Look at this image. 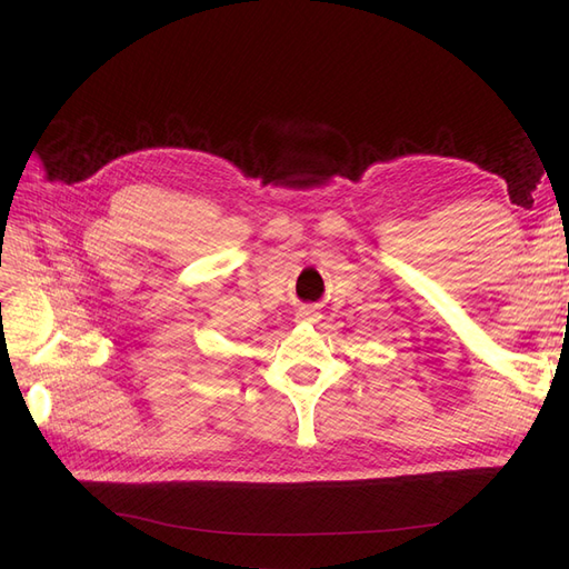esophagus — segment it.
Instances as JSON below:
<instances>
[{"label":"esophagus","mask_w":569,"mask_h":569,"mask_svg":"<svg viewBox=\"0 0 569 569\" xmlns=\"http://www.w3.org/2000/svg\"><path fill=\"white\" fill-rule=\"evenodd\" d=\"M299 320H303V322H313V320H318V313L313 311V308H303V311H299Z\"/></svg>","instance_id":"34e87169"}]
</instances>
